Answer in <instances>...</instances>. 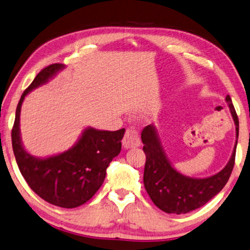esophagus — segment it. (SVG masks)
<instances>
[{"label": "esophagus", "mask_w": 250, "mask_h": 250, "mask_svg": "<svg viewBox=\"0 0 250 250\" xmlns=\"http://www.w3.org/2000/svg\"><path fill=\"white\" fill-rule=\"evenodd\" d=\"M122 145H124V148L130 149V148H137V146H140L141 140L139 132L137 130L133 129H126L125 134L124 137V140H122Z\"/></svg>", "instance_id": "1"}]
</instances>
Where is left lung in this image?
I'll return each instance as SVG.
<instances>
[{
	"instance_id": "left-lung-1",
	"label": "left lung",
	"mask_w": 250,
	"mask_h": 250,
	"mask_svg": "<svg viewBox=\"0 0 250 250\" xmlns=\"http://www.w3.org/2000/svg\"><path fill=\"white\" fill-rule=\"evenodd\" d=\"M226 102L230 109L236 125V144L226 167L216 175L207 178H191L173 168L166 156L159 134L153 125H146L141 132V140L146 153L144 172L145 188L153 204L167 213H187L207 204L221 191L227 184L235 165L236 146L238 141L239 121L229 96Z\"/></svg>"
}]
</instances>
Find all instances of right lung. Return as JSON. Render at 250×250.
Segmentation results:
<instances>
[{
	"instance_id": "1",
	"label": "right lung",
	"mask_w": 250,
	"mask_h": 250,
	"mask_svg": "<svg viewBox=\"0 0 250 250\" xmlns=\"http://www.w3.org/2000/svg\"><path fill=\"white\" fill-rule=\"evenodd\" d=\"M64 64L55 63L43 69L20 99L12 129L15 160L30 188L43 200L58 207H79L94 196L104 184L106 168L121 151L125 129L106 131L94 128L83 130L72 148L47 158H37L24 149L20 133V113L23 100L31 91L45 84Z\"/></svg>"
}]
</instances>
